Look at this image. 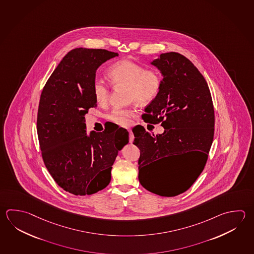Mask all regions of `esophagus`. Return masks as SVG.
I'll use <instances>...</instances> for the list:
<instances>
[{
  "mask_svg": "<svg viewBox=\"0 0 254 254\" xmlns=\"http://www.w3.org/2000/svg\"><path fill=\"white\" fill-rule=\"evenodd\" d=\"M128 133H129V142L132 143L133 140H134V134H133V132L131 130H128Z\"/></svg>",
  "mask_w": 254,
  "mask_h": 254,
  "instance_id": "esophagus-1",
  "label": "esophagus"
}]
</instances>
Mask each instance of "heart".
Segmentation results:
<instances>
[{
	"instance_id": "heart-1",
	"label": "heart",
	"mask_w": 254,
	"mask_h": 254,
	"mask_svg": "<svg viewBox=\"0 0 254 254\" xmlns=\"http://www.w3.org/2000/svg\"><path fill=\"white\" fill-rule=\"evenodd\" d=\"M110 83L114 86L128 87V96L131 101L140 105L153 102L160 94L163 85L161 74L154 69L145 67L129 60H120L111 64L108 69ZM92 92L99 105L107 103L110 96V88L105 81L100 78L92 81ZM134 110L130 108H115L110 112L109 120L121 126L131 124Z\"/></svg>"
}]
</instances>
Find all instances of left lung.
<instances>
[{
  "instance_id": "1",
  "label": "left lung",
  "mask_w": 254,
  "mask_h": 254,
  "mask_svg": "<svg viewBox=\"0 0 254 254\" xmlns=\"http://www.w3.org/2000/svg\"><path fill=\"white\" fill-rule=\"evenodd\" d=\"M152 64L163 73V85L142 119L161 123L164 132L150 134L142 126L133 130L140 150L139 182L159 196H177L191 187L205 168L214 138L215 110L205 78L187 58L170 52ZM175 154H192L193 167L176 179H164L158 162Z\"/></svg>"
}]
</instances>
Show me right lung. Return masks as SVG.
I'll return each instance as SVG.
<instances>
[{
    "label": "right lung",
    "mask_w": 254,
    "mask_h": 254,
    "mask_svg": "<svg viewBox=\"0 0 254 254\" xmlns=\"http://www.w3.org/2000/svg\"><path fill=\"white\" fill-rule=\"evenodd\" d=\"M119 54L75 48L48 78L40 96L37 131L44 163L58 186L76 196L109 185L119 151L128 132L113 127L87 134L84 115L96 107L92 81L101 64Z\"/></svg>",
    "instance_id": "right-lung-1"
}]
</instances>
